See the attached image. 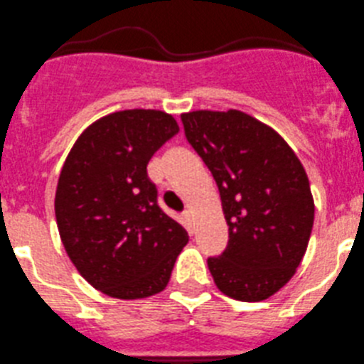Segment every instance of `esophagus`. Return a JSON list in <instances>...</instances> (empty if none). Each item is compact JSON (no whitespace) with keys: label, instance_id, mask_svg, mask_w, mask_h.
I'll return each instance as SVG.
<instances>
[{"label":"esophagus","instance_id":"esophagus-1","mask_svg":"<svg viewBox=\"0 0 364 364\" xmlns=\"http://www.w3.org/2000/svg\"><path fill=\"white\" fill-rule=\"evenodd\" d=\"M184 218L189 221V223H191V221H193V210L191 209H186L184 210Z\"/></svg>","mask_w":364,"mask_h":364}]
</instances>
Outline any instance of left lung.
Instances as JSON below:
<instances>
[{
	"mask_svg": "<svg viewBox=\"0 0 364 364\" xmlns=\"http://www.w3.org/2000/svg\"><path fill=\"white\" fill-rule=\"evenodd\" d=\"M186 137L216 180L227 250L209 257L223 295L261 302L295 275L307 250L314 200L302 162L268 124L241 110L182 114Z\"/></svg>",
	"mask_w": 364,
	"mask_h": 364,
	"instance_id": "1",
	"label": "left lung"
}]
</instances>
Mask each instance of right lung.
<instances>
[{"label":"right lung","mask_w":364,"mask_h":364,"mask_svg":"<svg viewBox=\"0 0 364 364\" xmlns=\"http://www.w3.org/2000/svg\"><path fill=\"white\" fill-rule=\"evenodd\" d=\"M178 134L171 114L112 112L89 124L58 176L55 218L65 254L92 288L137 300L168 286L186 228L157 205L151 155Z\"/></svg>","instance_id":"add662e5"}]
</instances>
